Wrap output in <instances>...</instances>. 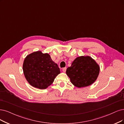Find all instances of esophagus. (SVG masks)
I'll list each match as a JSON object with an SVG mask.
<instances>
[{
  "mask_svg": "<svg viewBox=\"0 0 124 124\" xmlns=\"http://www.w3.org/2000/svg\"><path fill=\"white\" fill-rule=\"evenodd\" d=\"M66 67H64V68H63L62 71H63L64 72H65L66 71Z\"/></svg>",
  "mask_w": 124,
  "mask_h": 124,
  "instance_id": "esophagus-1",
  "label": "esophagus"
}]
</instances>
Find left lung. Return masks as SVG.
Masks as SVG:
<instances>
[{
	"label": "left lung",
	"mask_w": 124,
	"mask_h": 124,
	"mask_svg": "<svg viewBox=\"0 0 124 124\" xmlns=\"http://www.w3.org/2000/svg\"><path fill=\"white\" fill-rule=\"evenodd\" d=\"M99 72V65L89 56L77 57L66 71L71 83L78 88L92 84L97 80Z\"/></svg>",
	"instance_id": "left-lung-1"
}]
</instances>
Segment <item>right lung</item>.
<instances>
[{"instance_id":"obj_1","label":"right lung","mask_w":124,"mask_h":124,"mask_svg":"<svg viewBox=\"0 0 124 124\" xmlns=\"http://www.w3.org/2000/svg\"><path fill=\"white\" fill-rule=\"evenodd\" d=\"M23 71L29 84L35 88L44 89L51 85L60 70L50 55L41 51L32 53L26 57Z\"/></svg>"}]
</instances>
